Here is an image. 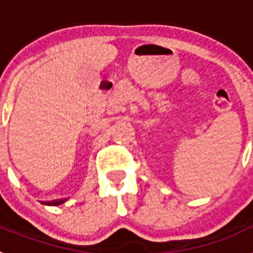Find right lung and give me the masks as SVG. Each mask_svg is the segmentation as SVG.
<instances>
[{
	"label": "right lung",
	"mask_w": 253,
	"mask_h": 253,
	"mask_svg": "<svg viewBox=\"0 0 253 253\" xmlns=\"http://www.w3.org/2000/svg\"><path fill=\"white\" fill-rule=\"evenodd\" d=\"M64 202H66V200H57V202L46 203V204H49V205H59V204H62V203H64Z\"/></svg>",
	"instance_id": "1"
}]
</instances>
